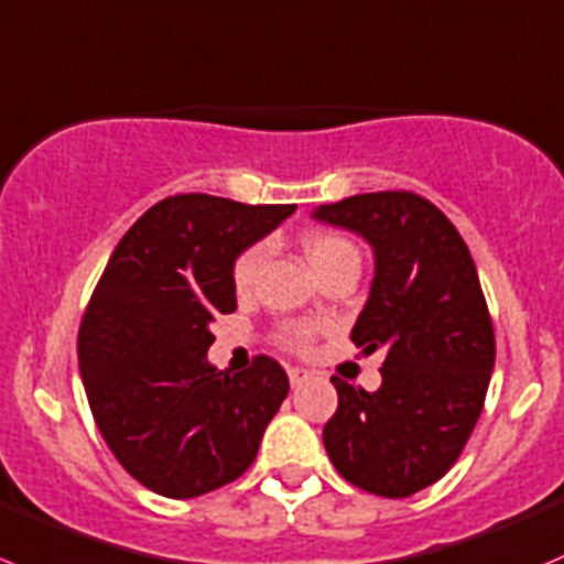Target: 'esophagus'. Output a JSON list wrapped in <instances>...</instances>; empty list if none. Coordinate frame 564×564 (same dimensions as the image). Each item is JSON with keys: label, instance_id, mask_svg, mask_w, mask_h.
Here are the masks:
<instances>
[{"label": "esophagus", "instance_id": "1", "mask_svg": "<svg viewBox=\"0 0 564 564\" xmlns=\"http://www.w3.org/2000/svg\"><path fill=\"white\" fill-rule=\"evenodd\" d=\"M288 378H290V383H293V387H301L304 381H310L312 372L301 370V367H288Z\"/></svg>", "mask_w": 564, "mask_h": 564}]
</instances>
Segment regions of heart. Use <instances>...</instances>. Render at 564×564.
Segmentation results:
<instances>
[{"mask_svg":"<svg viewBox=\"0 0 564 564\" xmlns=\"http://www.w3.org/2000/svg\"><path fill=\"white\" fill-rule=\"evenodd\" d=\"M304 252L317 274L332 269V265L343 263V260L348 258H359V252H356V247L348 241V238L337 236V232H326V230L306 232ZM263 258H265L263 243H252V247H247L236 260H232V284H236V290H241L243 293V290L252 288L254 276H258L260 265H263ZM280 337L288 348L310 350L312 337H315V326H312V323H284Z\"/></svg>","mask_w":564,"mask_h":564,"instance_id":"obj_1","label":"heart"}]
</instances>
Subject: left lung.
<instances>
[{
    "label": "left lung",
    "instance_id": "left-lung-1",
    "mask_svg": "<svg viewBox=\"0 0 564 564\" xmlns=\"http://www.w3.org/2000/svg\"><path fill=\"white\" fill-rule=\"evenodd\" d=\"M315 219L370 241L376 276L350 339L387 350L378 392L332 378L323 444L350 485L405 499L453 469L482 414L496 337L477 269L453 221L414 192L354 194Z\"/></svg>",
    "mask_w": 564,
    "mask_h": 564
}]
</instances>
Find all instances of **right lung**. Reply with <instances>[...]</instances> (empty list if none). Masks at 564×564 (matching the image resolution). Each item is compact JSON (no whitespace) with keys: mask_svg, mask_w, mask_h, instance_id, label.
I'll return each instance as SVG.
<instances>
[{"mask_svg":"<svg viewBox=\"0 0 564 564\" xmlns=\"http://www.w3.org/2000/svg\"><path fill=\"white\" fill-rule=\"evenodd\" d=\"M293 210L175 194L133 221L95 284L82 381L106 447L153 494H210L258 458L288 376L271 356L230 376L205 354L210 323L238 306L232 260Z\"/></svg>","mask_w":564,"mask_h":564,"instance_id":"add662e5","label":"right lung"}]
</instances>
